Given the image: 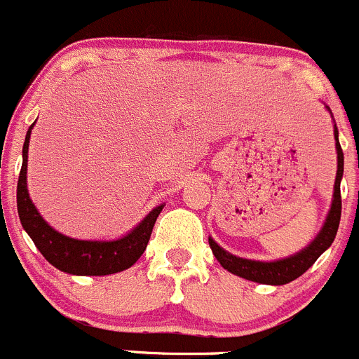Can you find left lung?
<instances>
[{
	"instance_id": "8db88e82",
	"label": "left lung",
	"mask_w": 359,
	"mask_h": 359,
	"mask_svg": "<svg viewBox=\"0 0 359 359\" xmlns=\"http://www.w3.org/2000/svg\"><path fill=\"white\" fill-rule=\"evenodd\" d=\"M334 140H337V154H338V170H337V180H334V195L333 203H331V210L327 214V219L324 223L323 230L316 241L308 248H304L297 255L289 257V259L276 260V262H259V260H248L239 259V257L232 255L223 248L217 246L212 239H209L210 250H212L214 257L217 262L230 271L232 274H237L246 280L257 281V283H266V285H285L289 281L296 280L301 274L306 273L316 260L323 255L324 251L331 246L334 241V236L338 232V225H340L341 216V196H340V180L344 175V152H341L340 142H338V130L334 126Z\"/></svg>"
}]
</instances>
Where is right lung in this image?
I'll use <instances>...</instances> for the list:
<instances>
[{
  "label": "right lung",
  "mask_w": 359,
  "mask_h": 359,
  "mask_svg": "<svg viewBox=\"0 0 359 359\" xmlns=\"http://www.w3.org/2000/svg\"><path fill=\"white\" fill-rule=\"evenodd\" d=\"M32 127L29 126L26 133L25 147H22V166L18 180V212L22 229L28 232L46 260L63 273L79 274V276H104V274L129 269L143 255L163 205L156 207L133 232L118 241L99 243V241H78L62 236L42 219L26 189Z\"/></svg>",
  "instance_id": "obj_1"
}]
</instances>
